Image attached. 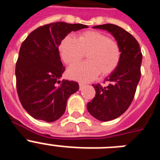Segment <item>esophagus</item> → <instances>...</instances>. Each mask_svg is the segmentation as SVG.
Instances as JSON below:
<instances>
[{
	"label": "esophagus",
	"mask_w": 160,
	"mask_h": 160,
	"mask_svg": "<svg viewBox=\"0 0 160 160\" xmlns=\"http://www.w3.org/2000/svg\"><path fill=\"white\" fill-rule=\"evenodd\" d=\"M78 84H79V89H80V90H82V89L83 87L86 86V84H85V83H83V82H79Z\"/></svg>",
	"instance_id": "34e87169"
}]
</instances>
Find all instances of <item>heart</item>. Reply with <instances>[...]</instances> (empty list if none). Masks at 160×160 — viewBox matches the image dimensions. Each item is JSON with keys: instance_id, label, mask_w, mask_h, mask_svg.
I'll return each instance as SVG.
<instances>
[{"instance_id": "obj_1", "label": "heart", "mask_w": 160, "mask_h": 160, "mask_svg": "<svg viewBox=\"0 0 160 160\" xmlns=\"http://www.w3.org/2000/svg\"><path fill=\"white\" fill-rule=\"evenodd\" d=\"M61 56L68 66H73L82 60L87 54V62L81 63L68 70L71 78L90 81L98 73L107 76L116 70L121 59L118 44L106 34L97 31H86L77 39L68 35L59 46Z\"/></svg>"}]
</instances>
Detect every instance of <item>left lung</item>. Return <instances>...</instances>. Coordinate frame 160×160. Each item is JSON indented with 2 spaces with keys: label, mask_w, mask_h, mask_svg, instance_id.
<instances>
[{
  "label": "left lung",
  "mask_w": 160,
  "mask_h": 160,
  "mask_svg": "<svg viewBox=\"0 0 160 160\" xmlns=\"http://www.w3.org/2000/svg\"><path fill=\"white\" fill-rule=\"evenodd\" d=\"M93 28L111 32L121 50L118 67L105 79L108 85L102 87L99 83L93 84L95 97L87 103V110L93 117L107 122L122 115L132 102L140 79L142 55L136 39L122 28L113 24Z\"/></svg>",
  "instance_id": "1"
}]
</instances>
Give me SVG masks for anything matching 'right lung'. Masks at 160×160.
I'll use <instances>...</instances> for the list:
<instances>
[{"label":"right lung","mask_w":160,"mask_h":160,"mask_svg":"<svg viewBox=\"0 0 160 160\" xmlns=\"http://www.w3.org/2000/svg\"><path fill=\"white\" fill-rule=\"evenodd\" d=\"M88 28L59 22L42 25L22 42L16 63L17 90L22 107L32 118L48 122L62 116L67 99L78 83L59 80L65 71L58 46L71 31Z\"/></svg>","instance_id":"1"}]
</instances>
